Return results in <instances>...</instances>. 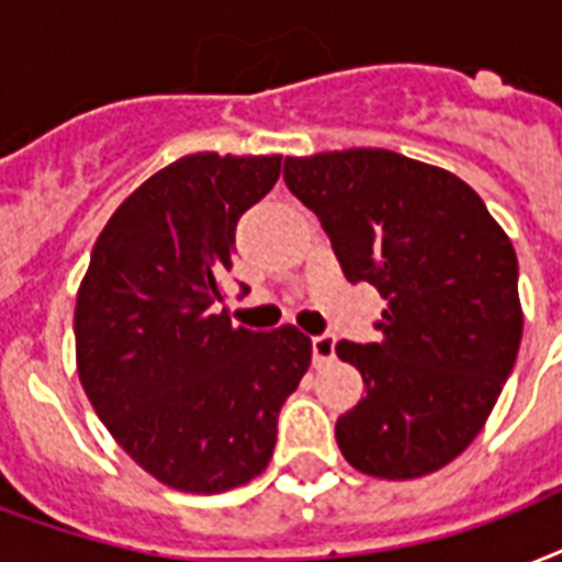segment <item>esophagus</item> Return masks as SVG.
I'll return each mask as SVG.
<instances>
[{
    "instance_id": "1",
    "label": "esophagus",
    "mask_w": 562,
    "mask_h": 562,
    "mask_svg": "<svg viewBox=\"0 0 562 562\" xmlns=\"http://www.w3.org/2000/svg\"><path fill=\"white\" fill-rule=\"evenodd\" d=\"M333 357H336V336H333V333L312 336V362H315V366H324V362H329Z\"/></svg>"
}]
</instances>
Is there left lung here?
Masks as SVG:
<instances>
[{"label":"left lung","instance_id":"left-lung-1","mask_svg":"<svg viewBox=\"0 0 562 562\" xmlns=\"http://www.w3.org/2000/svg\"><path fill=\"white\" fill-rule=\"evenodd\" d=\"M282 179L318 214L348 282L385 300L376 341H338L366 397L336 422L371 477L442 469L481 434L521 341L519 262L483 200L448 170L389 149L285 158Z\"/></svg>","mask_w":562,"mask_h":562}]
</instances>
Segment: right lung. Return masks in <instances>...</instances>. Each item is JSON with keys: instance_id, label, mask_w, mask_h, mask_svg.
<instances>
[{"instance_id": "obj_1", "label": "right lung", "mask_w": 562, "mask_h": 562, "mask_svg": "<svg viewBox=\"0 0 562 562\" xmlns=\"http://www.w3.org/2000/svg\"><path fill=\"white\" fill-rule=\"evenodd\" d=\"M280 165L196 153L158 170L111 214L81 280L85 395L120 448L173 490L212 495L262 474L280 406L312 362L297 327L252 333L214 310L238 217Z\"/></svg>"}]
</instances>
